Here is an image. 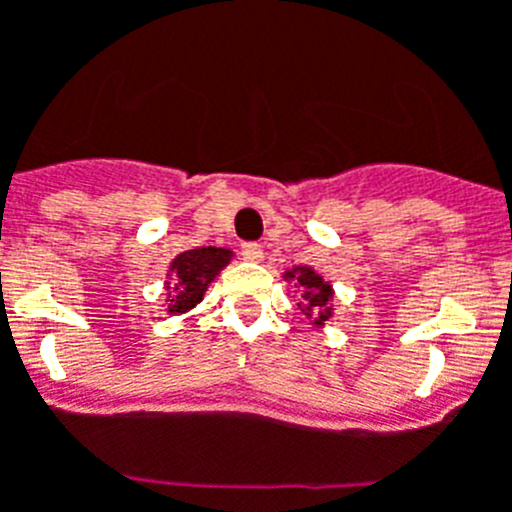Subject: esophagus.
Returning <instances> with one entry per match:
<instances>
[{
    "mask_svg": "<svg viewBox=\"0 0 512 512\" xmlns=\"http://www.w3.org/2000/svg\"><path fill=\"white\" fill-rule=\"evenodd\" d=\"M243 259L246 261H261L264 259V248L259 246V243H246V246L241 248Z\"/></svg>",
    "mask_w": 512,
    "mask_h": 512,
    "instance_id": "obj_1",
    "label": "esophagus"
}]
</instances>
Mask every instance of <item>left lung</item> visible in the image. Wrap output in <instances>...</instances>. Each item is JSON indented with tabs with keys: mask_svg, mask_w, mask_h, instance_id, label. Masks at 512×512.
I'll use <instances>...</instances> for the list:
<instances>
[{
	"mask_svg": "<svg viewBox=\"0 0 512 512\" xmlns=\"http://www.w3.org/2000/svg\"><path fill=\"white\" fill-rule=\"evenodd\" d=\"M284 281H294V289L302 292V302H297V307L302 309V314L309 320L312 327H325V322L332 320L335 314V289H332L330 281L322 274L312 269V266H294V269L284 271Z\"/></svg>",
	"mask_w": 512,
	"mask_h": 512,
	"instance_id": "8db88e82",
	"label": "left lung"
}]
</instances>
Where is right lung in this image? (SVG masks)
I'll return each mask as SVG.
<instances>
[{"label":"right lung","mask_w":512,"mask_h":512,"mask_svg":"<svg viewBox=\"0 0 512 512\" xmlns=\"http://www.w3.org/2000/svg\"><path fill=\"white\" fill-rule=\"evenodd\" d=\"M236 253L231 248H215V246H200L190 248V251L177 253L170 261L167 269V314L177 317V314H187L190 309L198 307L203 302L205 292L215 281V276L231 264Z\"/></svg>","instance_id":"obj_1"}]
</instances>
